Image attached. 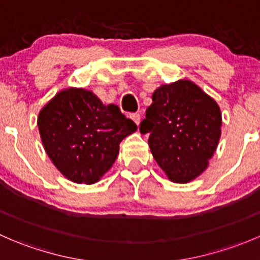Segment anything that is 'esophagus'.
Segmentation results:
<instances>
[{"instance_id": "obj_1", "label": "esophagus", "mask_w": 260, "mask_h": 260, "mask_svg": "<svg viewBox=\"0 0 260 260\" xmlns=\"http://www.w3.org/2000/svg\"><path fill=\"white\" fill-rule=\"evenodd\" d=\"M131 119L133 120V122L136 123V124H140V122H141V115L138 114V113H133V114H131Z\"/></svg>"}]
</instances>
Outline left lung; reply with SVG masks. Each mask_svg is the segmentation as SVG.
Listing matches in <instances>:
<instances>
[{
	"mask_svg": "<svg viewBox=\"0 0 260 260\" xmlns=\"http://www.w3.org/2000/svg\"><path fill=\"white\" fill-rule=\"evenodd\" d=\"M148 145L167 177L186 183L209 166L221 136V112L216 102L190 80L161 85L141 122Z\"/></svg>",
	"mask_w": 260,
	"mask_h": 260,
	"instance_id": "obj_1",
	"label": "left lung"
}]
</instances>
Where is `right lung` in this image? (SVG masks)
<instances>
[{"instance_id": "add662e5", "label": "right lung", "mask_w": 260, "mask_h": 260, "mask_svg": "<svg viewBox=\"0 0 260 260\" xmlns=\"http://www.w3.org/2000/svg\"><path fill=\"white\" fill-rule=\"evenodd\" d=\"M45 152L54 166L77 183H95L114 164L119 143L137 131L117 106H104L90 90L68 88L38 118Z\"/></svg>"}]
</instances>
